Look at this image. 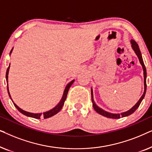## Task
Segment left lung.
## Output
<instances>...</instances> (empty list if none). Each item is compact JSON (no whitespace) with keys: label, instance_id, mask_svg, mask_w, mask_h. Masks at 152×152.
I'll use <instances>...</instances> for the list:
<instances>
[{"label":"left lung","instance_id":"obj_1","mask_svg":"<svg viewBox=\"0 0 152 152\" xmlns=\"http://www.w3.org/2000/svg\"><path fill=\"white\" fill-rule=\"evenodd\" d=\"M131 43H132V47L133 50H134L135 53L136 54V55L138 56V59H139V61H140V63L141 65L142 66V68H143V73H144V85H145V90H144V93H143V94L141 97L139 99L138 102H137L136 104H135L134 107H133L132 109L129 110V111H126V112H124V113H122L120 114H114V113H109V112H107L105 111H104L103 109H100V108L97 107V106L95 104L94 100H93V90L91 89V99H92V102H93V107L94 108V109L95 110V111L97 112V113H98L99 114H100V115H103V116H105V117L107 118H113V119H118V118H120V117L123 118V117H126V116H128L131 115V114H132L134 112L136 111V110L138 109L139 106H140L141 102L144 98L145 95V93H146V90H147V84H146V77H147V71H146V68H145V66L144 64V62H143V60H142V55H141V53H140V49H139V47H138V45L137 44V43L134 40H132L131 41Z\"/></svg>","mask_w":152,"mask_h":152}]
</instances>
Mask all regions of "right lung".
Listing matches in <instances>:
<instances>
[{"label": "right lung", "instance_id": "1", "mask_svg": "<svg viewBox=\"0 0 152 152\" xmlns=\"http://www.w3.org/2000/svg\"><path fill=\"white\" fill-rule=\"evenodd\" d=\"M12 50H13V48L12 49V50L10 51V53H12ZM10 66L9 67L7 68V72H6V81H7V91H8V94H9V96L10 98H11V95H10V92H9V89H8V73H9V69H10ZM75 80H72L70 82L69 84H68L67 86H66L65 90H64V94H63V96H62V98L61 99V101L59 102V103L56 106V107L55 108H53V109L50 110V111H47V112H45V113H30V112H28V111H24V110H23L20 109V108H19L18 107L17 105L15 103H14V105L15 106V107L17 109L18 111H19L20 113L23 114V115H26V116H28V117H31V118H36V119H40L41 118H43L44 119H46V118H50L52 117V116L55 115V114H57L58 112L60 111V110H61L62 109V107H63V106L64 104V102H65L66 99V97H67V94H68V90H69L70 87L71 86V85L73 84Z\"/></svg>", "mask_w": 152, "mask_h": 152}]
</instances>
